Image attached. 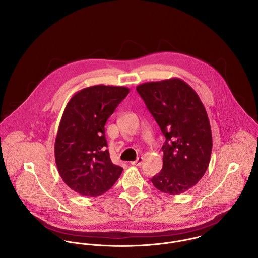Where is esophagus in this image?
I'll return each mask as SVG.
<instances>
[{
    "mask_svg": "<svg viewBox=\"0 0 258 258\" xmlns=\"http://www.w3.org/2000/svg\"><path fill=\"white\" fill-rule=\"evenodd\" d=\"M142 162H143V157H138V158L136 159V161L131 162V164L134 165V166H140V165L142 164Z\"/></svg>",
    "mask_w": 258,
    "mask_h": 258,
    "instance_id": "1",
    "label": "esophagus"
}]
</instances>
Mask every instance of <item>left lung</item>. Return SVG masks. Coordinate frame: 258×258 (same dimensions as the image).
<instances>
[{
    "mask_svg": "<svg viewBox=\"0 0 258 258\" xmlns=\"http://www.w3.org/2000/svg\"><path fill=\"white\" fill-rule=\"evenodd\" d=\"M166 138L163 167L151 181L163 193L188 191L203 177L212 150L207 112L197 93L179 78L136 87Z\"/></svg>",
    "mask_w": 258,
    "mask_h": 258,
    "instance_id": "obj_1",
    "label": "left lung"
}]
</instances>
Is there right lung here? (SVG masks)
<instances>
[{
  "label": "right lung",
  "mask_w": 258,
  "mask_h": 258,
  "mask_svg": "<svg viewBox=\"0 0 258 258\" xmlns=\"http://www.w3.org/2000/svg\"><path fill=\"white\" fill-rule=\"evenodd\" d=\"M128 93L127 87H87L66 105L55 141L56 165L63 181L83 196L105 193L123 171L110 159L104 126Z\"/></svg>",
  "instance_id": "1"
}]
</instances>
